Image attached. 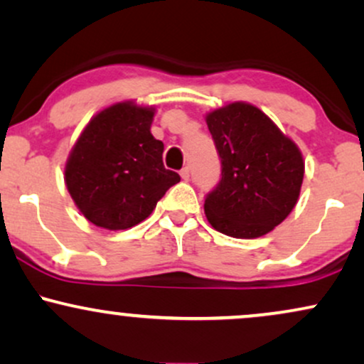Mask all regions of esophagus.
Listing matches in <instances>:
<instances>
[{
	"mask_svg": "<svg viewBox=\"0 0 364 364\" xmlns=\"http://www.w3.org/2000/svg\"><path fill=\"white\" fill-rule=\"evenodd\" d=\"M179 174H181V179L183 181H188V179H190V168H183L181 171H179Z\"/></svg>",
	"mask_w": 364,
	"mask_h": 364,
	"instance_id": "esophagus-1",
	"label": "esophagus"
}]
</instances>
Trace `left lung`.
I'll use <instances>...</instances> for the list:
<instances>
[{
	"mask_svg": "<svg viewBox=\"0 0 364 364\" xmlns=\"http://www.w3.org/2000/svg\"><path fill=\"white\" fill-rule=\"evenodd\" d=\"M205 121L222 159V179L205 200L206 220L233 238L267 235L301 195V149L254 104H225Z\"/></svg>",
	"mask_w": 364,
	"mask_h": 364,
	"instance_id": "1",
	"label": "left lung"
}]
</instances>
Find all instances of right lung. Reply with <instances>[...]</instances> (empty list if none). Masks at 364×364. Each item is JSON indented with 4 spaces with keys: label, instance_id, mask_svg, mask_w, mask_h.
Here are the masks:
<instances>
[{
    "label": "right lung",
    "instance_id": "add662e5",
    "mask_svg": "<svg viewBox=\"0 0 364 364\" xmlns=\"http://www.w3.org/2000/svg\"><path fill=\"white\" fill-rule=\"evenodd\" d=\"M154 114V105L122 100L99 110L77 137L63 178L73 203L95 227H136L179 181L164 168V144L151 134Z\"/></svg>",
    "mask_w": 364,
    "mask_h": 364
}]
</instances>
